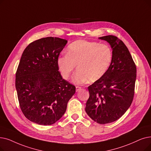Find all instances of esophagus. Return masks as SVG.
Wrapping results in <instances>:
<instances>
[{"instance_id": "34e87169", "label": "esophagus", "mask_w": 151, "mask_h": 151, "mask_svg": "<svg viewBox=\"0 0 151 151\" xmlns=\"http://www.w3.org/2000/svg\"><path fill=\"white\" fill-rule=\"evenodd\" d=\"M81 89V87H80V86H76V91L77 92L80 91Z\"/></svg>"}]
</instances>
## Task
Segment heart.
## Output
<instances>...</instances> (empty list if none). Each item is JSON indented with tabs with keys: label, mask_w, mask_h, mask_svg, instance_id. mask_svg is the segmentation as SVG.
Returning <instances> with one entry per match:
<instances>
[{
	"label": "heart",
	"mask_w": 151,
	"mask_h": 151,
	"mask_svg": "<svg viewBox=\"0 0 151 151\" xmlns=\"http://www.w3.org/2000/svg\"><path fill=\"white\" fill-rule=\"evenodd\" d=\"M112 60V49L109 45L78 40L68 45L67 54L58 57L57 63L65 79L70 77L78 64L73 80L82 83L100 80L107 72Z\"/></svg>",
	"instance_id": "1"
}]
</instances>
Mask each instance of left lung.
<instances>
[{
  "instance_id": "left-lung-1",
  "label": "left lung",
  "mask_w": 151,
  "mask_h": 151,
  "mask_svg": "<svg viewBox=\"0 0 151 151\" xmlns=\"http://www.w3.org/2000/svg\"><path fill=\"white\" fill-rule=\"evenodd\" d=\"M112 48L113 60L107 72L88 86L89 97L85 110L97 123L114 122L126 112L132 104L136 78V67L122 41L113 35L100 37Z\"/></svg>"
}]
</instances>
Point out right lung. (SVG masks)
<instances>
[{
  "mask_svg": "<svg viewBox=\"0 0 151 151\" xmlns=\"http://www.w3.org/2000/svg\"><path fill=\"white\" fill-rule=\"evenodd\" d=\"M67 42L47 37L31 42L24 50L16 72L19 105L25 117L50 125L64 115L75 86L63 79L57 60Z\"/></svg>",
  "mask_w": 151,
  "mask_h": 151,
  "instance_id": "1",
  "label": "right lung"
}]
</instances>
